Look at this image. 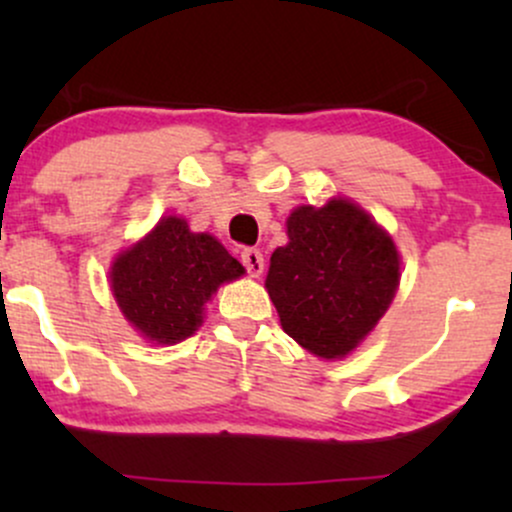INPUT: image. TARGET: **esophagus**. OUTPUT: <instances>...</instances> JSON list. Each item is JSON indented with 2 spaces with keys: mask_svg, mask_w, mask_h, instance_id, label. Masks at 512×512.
I'll return each instance as SVG.
<instances>
[{
  "mask_svg": "<svg viewBox=\"0 0 512 512\" xmlns=\"http://www.w3.org/2000/svg\"><path fill=\"white\" fill-rule=\"evenodd\" d=\"M240 262H243V267L248 269L250 276H260L264 272V257L260 250L245 248L243 252H240Z\"/></svg>",
  "mask_w": 512,
  "mask_h": 512,
  "instance_id": "1",
  "label": "esophagus"
}]
</instances>
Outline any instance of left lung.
Masks as SVG:
<instances>
[{"label": "left lung", "mask_w": 512, "mask_h": 512, "mask_svg": "<svg viewBox=\"0 0 512 512\" xmlns=\"http://www.w3.org/2000/svg\"><path fill=\"white\" fill-rule=\"evenodd\" d=\"M289 245L276 248L267 291L281 327L303 349L342 358L378 325L399 284L392 238L344 199L298 207L286 221Z\"/></svg>", "instance_id": "1"}]
</instances>
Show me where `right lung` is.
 <instances>
[{
    "label": "right lung",
    "instance_id": "add662e5",
    "mask_svg": "<svg viewBox=\"0 0 512 512\" xmlns=\"http://www.w3.org/2000/svg\"><path fill=\"white\" fill-rule=\"evenodd\" d=\"M243 272L219 240L190 233L185 221L168 216L117 257L110 284L120 310L146 339L175 344L202 325V305L216 286Z\"/></svg>",
    "mask_w": 512,
    "mask_h": 512
}]
</instances>
